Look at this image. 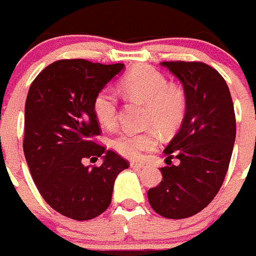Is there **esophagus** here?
Masks as SVG:
<instances>
[{
	"instance_id": "obj_1",
	"label": "esophagus",
	"mask_w": 256,
	"mask_h": 256,
	"mask_svg": "<svg viewBox=\"0 0 256 256\" xmlns=\"http://www.w3.org/2000/svg\"><path fill=\"white\" fill-rule=\"evenodd\" d=\"M130 166H131V168H134V169H142V168H144L145 164L144 163H135V162H131Z\"/></svg>"
}]
</instances>
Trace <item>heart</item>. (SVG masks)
Instances as JSON below:
<instances>
[{"label":"heart","instance_id":"b5f03b06","mask_svg":"<svg viewBox=\"0 0 256 256\" xmlns=\"http://www.w3.org/2000/svg\"><path fill=\"white\" fill-rule=\"evenodd\" d=\"M124 92L135 101L146 104V125L163 134H172L179 128L186 114V94L176 86L168 84L163 74L150 66H139L128 74L121 84ZM93 112L104 128L117 124L118 100L112 88L100 90L93 100ZM112 148L128 159H136L142 152L156 146L158 134L154 130L132 132L125 131L112 139Z\"/></svg>","mask_w":256,"mask_h":256}]
</instances>
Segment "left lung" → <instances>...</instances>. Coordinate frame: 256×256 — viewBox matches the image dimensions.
I'll return each instance as SVG.
<instances>
[{
  "label": "left lung",
  "instance_id": "left-lung-1",
  "mask_svg": "<svg viewBox=\"0 0 256 256\" xmlns=\"http://www.w3.org/2000/svg\"><path fill=\"white\" fill-rule=\"evenodd\" d=\"M162 66L182 82L187 110L164 150L163 180L148 190V200L160 216L187 218L208 206L224 183L235 142V111L228 84L214 68L183 60ZM174 157L178 166L168 163Z\"/></svg>",
  "mask_w": 256,
  "mask_h": 256
}]
</instances>
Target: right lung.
Wrapping results in <instances>:
<instances>
[{"label": "right lung", "instance_id": "obj_1", "mask_svg": "<svg viewBox=\"0 0 256 256\" xmlns=\"http://www.w3.org/2000/svg\"><path fill=\"white\" fill-rule=\"evenodd\" d=\"M122 68L62 59L42 69L28 90L24 154L45 202L69 218L87 221L106 211L117 174L130 166L93 142L101 134L93 100ZM100 156V167L84 166Z\"/></svg>", "mask_w": 256, "mask_h": 256}]
</instances>
